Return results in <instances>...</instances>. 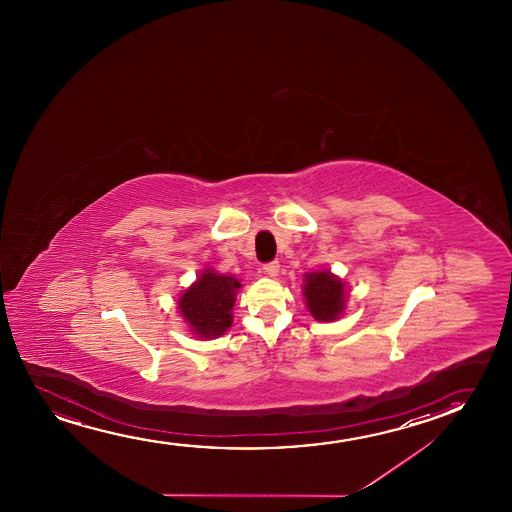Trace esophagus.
I'll return each instance as SVG.
<instances>
[{
  "instance_id": "obj_1",
  "label": "esophagus",
  "mask_w": 512,
  "mask_h": 512,
  "mask_svg": "<svg viewBox=\"0 0 512 512\" xmlns=\"http://www.w3.org/2000/svg\"><path fill=\"white\" fill-rule=\"evenodd\" d=\"M264 273H266L267 276H276V274L280 273V262H278V260L267 262L266 266H264Z\"/></svg>"
}]
</instances>
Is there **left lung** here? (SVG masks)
I'll return each instance as SVG.
<instances>
[{
  "instance_id": "left-lung-1",
  "label": "left lung",
  "mask_w": 512,
  "mask_h": 512,
  "mask_svg": "<svg viewBox=\"0 0 512 512\" xmlns=\"http://www.w3.org/2000/svg\"><path fill=\"white\" fill-rule=\"evenodd\" d=\"M304 297H306L309 313L318 322H334L344 313V306H346L344 283L330 271L306 274Z\"/></svg>"
}]
</instances>
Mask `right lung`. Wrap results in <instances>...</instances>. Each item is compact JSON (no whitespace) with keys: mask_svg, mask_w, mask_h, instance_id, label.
<instances>
[{"mask_svg":"<svg viewBox=\"0 0 512 512\" xmlns=\"http://www.w3.org/2000/svg\"><path fill=\"white\" fill-rule=\"evenodd\" d=\"M241 283L234 276L204 269L182 297L178 309L199 339L222 336L232 325V306Z\"/></svg>","mask_w":512,"mask_h":512,"instance_id":"obj_1","label":"right lung"}]
</instances>
